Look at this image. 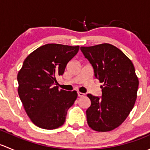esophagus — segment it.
<instances>
[{"label": "esophagus", "mask_w": 150, "mask_h": 150, "mask_svg": "<svg viewBox=\"0 0 150 150\" xmlns=\"http://www.w3.org/2000/svg\"><path fill=\"white\" fill-rule=\"evenodd\" d=\"M85 94L83 93H81V92H79V91L78 92V96H79V97H82V96H83Z\"/></svg>", "instance_id": "esophagus-1"}]
</instances>
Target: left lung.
Segmentation results:
<instances>
[{
	"label": "left lung",
	"mask_w": 150,
	"mask_h": 150,
	"mask_svg": "<svg viewBox=\"0 0 150 150\" xmlns=\"http://www.w3.org/2000/svg\"><path fill=\"white\" fill-rule=\"evenodd\" d=\"M81 50L93 66L95 78L104 83L102 97L87 94L91 100L86 110L88 125L99 132L110 131L124 122L137 100L135 68L122 51L110 43L82 46Z\"/></svg>",
	"instance_id": "left-lung-1"
}]
</instances>
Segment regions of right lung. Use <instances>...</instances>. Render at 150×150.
Segmentation results:
<instances>
[{
	"label": "right lung",
	"mask_w": 150,
	"mask_h": 150,
	"mask_svg": "<svg viewBox=\"0 0 150 150\" xmlns=\"http://www.w3.org/2000/svg\"><path fill=\"white\" fill-rule=\"evenodd\" d=\"M78 50L79 46L46 44L29 54L18 72L19 98L28 117L39 128L55 129L65 122L78 93L59 90L54 85Z\"/></svg>",
	"instance_id": "right-lung-1"
}]
</instances>
